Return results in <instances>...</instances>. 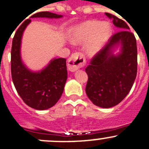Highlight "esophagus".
<instances>
[{"mask_svg":"<svg viewBox=\"0 0 149 149\" xmlns=\"http://www.w3.org/2000/svg\"><path fill=\"white\" fill-rule=\"evenodd\" d=\"M86 64V60L83 54L79 52L74 53L69 58L68 67L70 71H76L81 68L84 67Z\"/></svg>","mask_w":149,"mask_h":149,"instance_id":"34e87169","label":"esophagus"}]
</instances>
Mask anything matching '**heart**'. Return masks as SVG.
<instances>
[{
	"instance_id": "heart-1",
	"label": "heart",
	"mask_w": 149,
	"mask_h": 149,
	"mask_svg": "<svg viewBox=\"0 0 149 149\" xmlns=\"http://www.w3.org/2000/svg\"><path fill=\"white\" fill-rule=\"evenodd\" d=\"M112 28L107 22L89 20L73 30L70 40L73 44H82L88 42L87 53L91 56L97 54L111 38Z\"/></svg>"
}]
</instances>
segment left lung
<instances>
[{
  "instance_id": "1",
  "label": "left lung",
  "mask_w": 149,
  "mask_h": 149,
  "mask_svg": "<svg viewBox=\"0 0 149 149\" xmlns=\"http://www.w3.org/2000/svg\"><path fill=\"white\" fill-rule=\"evenodd\" d=\"M105 15L120 31L111 36L85 70L87 97L97 106L108 108L122 102L130 91L137 75L138 51L135 36L127 23L109 13ZM118 46L120 51L113 54Z\"/></svg>"
}]
</instances>
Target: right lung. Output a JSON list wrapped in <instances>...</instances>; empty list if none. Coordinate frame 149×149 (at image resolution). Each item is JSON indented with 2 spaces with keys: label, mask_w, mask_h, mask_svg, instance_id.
<instances>
[{
  "label": "right lung",
  "mask_w": 149,
  "mask_h": 149,
  "mask_svg": "<svg viewBox=\"0 0 149 149\" xmlns=\"http://www.w3.org/2000/svg\"><path fill=\"white\" fill-rule=\"evenodd\" d=\"M63 15L41 11L30 18L58 19ZM31 19H26L17 29L12 41L11 69L14 86L22 100L36 110H46L54 106L60 100L67 81L68 71L65 58H54L38 71L30 70L21 57L23 33Z\"/></svg>",
  "instance_id": "1"
}]
</instances>
